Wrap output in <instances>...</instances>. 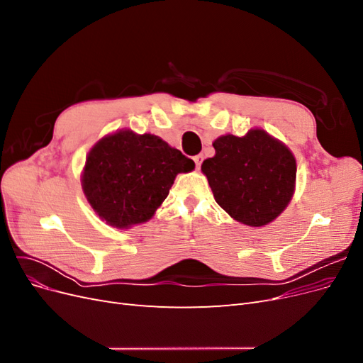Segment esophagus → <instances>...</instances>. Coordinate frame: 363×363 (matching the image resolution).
<instances>
[{"label":"esophagus","mask_w":363,"mask_h":363,"mask_svg":"<svg viewBox=\"0 0 363 363\" xmlns=\"http://www.w3.org/2000/svg\"><path fill=\"white\" fill-rule=\"evenodd\" d=\"M203 155H196V156H194V162H195V164H196V168H200L201 167V162H203Z\"/></svg>","instance_id":"1"}]
</instances>
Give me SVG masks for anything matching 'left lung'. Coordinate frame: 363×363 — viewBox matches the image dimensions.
<instances>
[{"instance_id":"left-lung-1","label":"left lung","mask_w":363,"mask_h":363,"mask_svg":"<svg viewBox=\"0 0 363 363\" xmlns=\"http://www.w3.org/2000/svg\"><path fill=\"white\" fill-rule=\"evenodd\" d=\"M216 155L201 171L216 203L236 221L262 227L276 219L292 199L296 164L286 145L263 130L213 142Z\"/></svg>"}]
</instances>
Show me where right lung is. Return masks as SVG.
Instances as JSON below:
<instances>
[{
	"label": "right lung",
	"mask_w": 363,
	"mask_h": 363,
	"mask_svg": "<svg viewBox=\"0 0 363 363\" xmlns=\"http://www.w3.org/2000/svg\"><path fill=\"white\" fill-rule=\"evenodd\" d=\"M194 168L192 159L159 136L123 130L91 150L82 184L98 215L127 228L148 221L168 196L175 175Z\"/></svg>",
	"instance_id": "obj_1"
}]
</instances>
